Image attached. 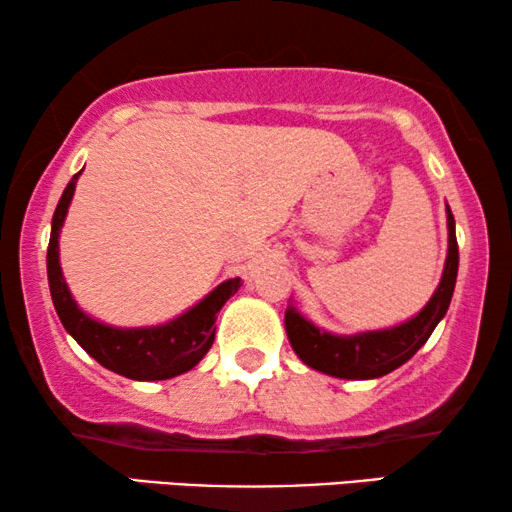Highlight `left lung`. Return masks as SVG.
Returning <instances> with one entry per match:
<instances>
[{
	"mask_svg": "<svg viewBox=\"0 0 512 512\" xmlns=\"http://www.w3.org/2000/svg\"><path fill=\"white\" fill-rule=\"evenodd\" d=\"M447 212V258L438 289L433 291L422 310L403 324L366 331L354 335H335L314 326L296 307L289 305L284 314L286 335L298 359L319 373L342 377V380H375L403 366L431 338L433 328L445 317L450 307L459 270V247L454 233V216Z\"/></svg>",
	"mask_w": 512,
	"mask_h": 512,
	"instance_id": "1",
	"label": "left lung"
}]
</instances>
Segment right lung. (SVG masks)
<instances>
[{"instance_id": "right-lung-1", "label": "right lung", "mask_w": 512, "mask_h": 512, "mask_svg": "<svg viewBox=\"0 0 512 512\" xmlns=\"http://www.w3.org/2000/svg\"><path fill=\"white\" fill-rule=\"evenodd\" d=\"M81 172L74 174L65 191H62L58 207H55L51 221V242H48L46 254L48 286H51V298L62 326L100 366L114 370L123 377H130V380H170V377L186 373V370L198 366L202 356L212 347L216 314L226 305V300L240 289V277L221 282L200 303H195L191 310L170 319L167 324L118 328L93 319L76 305L60 268V230L62 223H65L67 209L72 205L76 181H79Z\"/></svg>"}]
</instances>
